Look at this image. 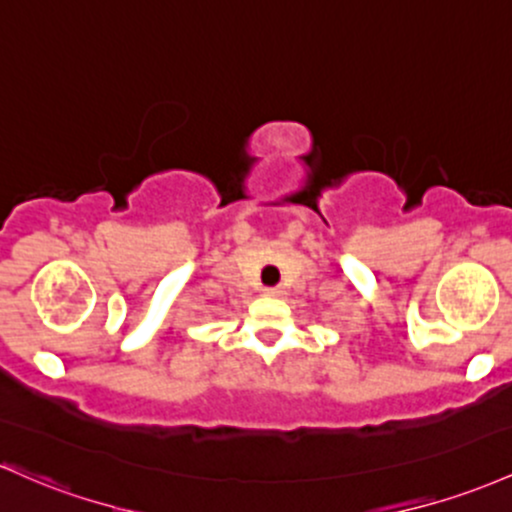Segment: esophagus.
Returning a JSON list of instances; mask_svg holds the SVG:
<instances>
[{"label":"esophagus","instance_id":"1","mask_svg":"<svg viewBox=\"0 0 512 512\" xmlns=\"http://www.w3.org/2000/svg\"><path fill=\"white\" fill-rule=\"evenodd\" d=\"M262 294L269 296V299H282L284 289L282 286H267V289H262Z\"/></svg>","mask_w":512,"mask_h":512}]
</instances>
